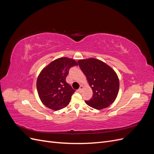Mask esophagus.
I'll use <instances>...</instances> for the list:
<instances>
[{"label": "esophagus", "mask_w": 154, "mask_h": 154, "mask_svg": "<svg viewBox=\"0 0 154 154\" xmlns=\"http://www.w3.org/2000/svg\"><path fill=\"white\" fill-rule=\"evenodd\" d=\"M83 86H82V85H80V88H79V89L78 90V91L81 92L82 91V90H83Z\"/></svg>", "instance_id": "34e87169"}]
</instances>
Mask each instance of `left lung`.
<instances>
[{"label":"left lung","instance_id":"8db88e82","mask_svg":"<svg viewBox=\"0 0 154 154\" xmlns=\"http://www.w3.org/2000/svg\"><path fill=\"white\" fill-rule=\"evenodd\" d=\"M78 63L93 92L92 97L85 103L97 110L108 107L118 94L119 82L117 74L108 65L95 58L80 60Z\"/></svg>","mask_w":154,"mask_h":154}]
</instances>
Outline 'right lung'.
<instances>
[{"instance_id": "right-lung-1", "label": "right lung", "mask_w": 154, "mask_h": 154, "mask_svg": "<svg viewBox=\"0 0 154 154\" xmlns=\"http://www.w3.org/2000/svg\"><path fill=\"white\" fill-rule=\"evenodd\" d=\"M78 66L75 60L60 58L54 60L40 73L36 88L40 99L48 108L58 110L68 105L75 92L66 82L69 69Z\"/></svg>"}]
</instances>
